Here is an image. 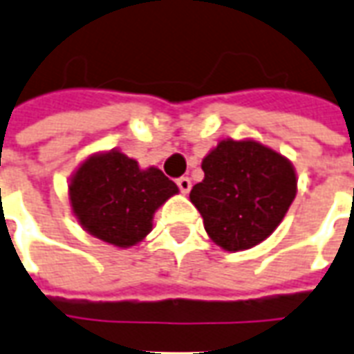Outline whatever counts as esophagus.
<instances>
[{
    "instance_id": "obj_1",
    "label": "esophagus",
    "mask_w": 354,
    "mask_h": 354,
    "mask_svg": "<svg viewBox=\"0 0 354 354\" xmlns=\"http://www.w3.org/2000/svg\"><path fill=\"white\" fill-rule=\"evenodd\" d=\"M176 184L182 193H189V189H192V180H189V178H185V176L178 178Z\"/></svg>"
}]
</instances>
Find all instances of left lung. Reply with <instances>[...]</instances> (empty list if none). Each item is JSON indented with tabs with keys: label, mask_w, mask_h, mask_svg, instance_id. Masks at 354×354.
<instances>
[{
	"label": "left lung",
	"mask_w": 354,
	"mask_h": 354,
	"mask_svg": "<svg viewBox=\"0 0 354 354\" xmlns=\"http://www.w3.org/2000/svg\"><path fill=\"white\" fill-rule=\"evenodd\" d=\"M201 167L205 178L193 185L189 199L208 237L227 252L266 241L297 193L294 165L256 140H222Z\"/></svg>",
	"instance_id": "8db88e82"
}]
</instances>
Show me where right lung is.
I'll return each mask as SVG.
<instances>
[{
  "mask_svg": "<svg viewBox=\"0 0 354 354\" xmlns=\"http://www.w3.org/2000/svg\"><path fill=\"white\" fill-rule=\"evenodd\" d=\"M178 185L157 167L140 169L119 149L88 155L68 184L73 216L88 235L117 248L147 237L157 208L176 195Z\"/></svg>",
  "mask_w": 354,
  "mask_h": 354,
  "instance_id": "1",
  "label": "right lung"
}]
</instances>
